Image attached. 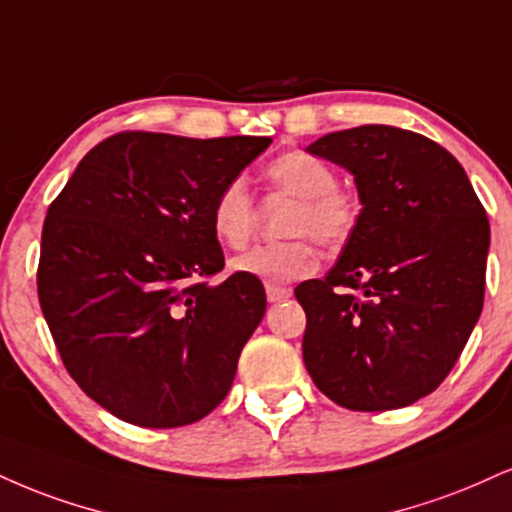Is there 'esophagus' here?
<instances>
[{"mask_svg":"<svg viewBox=\"0 0 512 512\" xmlns=\"http://www.w3.org/2000/svg\"><path fill=\"white\" fill-rule=\"evenodd\" d=\"M291 288H281V286H272V283H267V300L269 303H281V300L291 298Z\"/></svg>","mask_w":512,"mask_h":512,"instance_id":"34e87169","label":"esophagus"}]
</instances>
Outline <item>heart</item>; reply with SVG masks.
Masks as SVG:
<instances>
[{
  "label": "heart",
  "instance_id": "heart-1",
  "mask_svg": "<svg viewBox=\"0 0 512 512\" xmlns=\"http://www.w3.org/2000/svg\"><path fill=\"white\" fill-rule=\"evenodd\" d=\"M267 178L279 193L295 197L286 233L293 238L281 243H262L233 257V269L264 283H291L317 269V250L310 238L324 248H338L350 238L357 224L353 197L343 193L336 169L324 159L288 152L267 169ZM209 224L219 243L229 248L245 245L255 231L257 209L248 183L231 178L214 195Z\"/></svg>",
  "mask_w": 512,
  "mask_h": 512
}]
</instances>
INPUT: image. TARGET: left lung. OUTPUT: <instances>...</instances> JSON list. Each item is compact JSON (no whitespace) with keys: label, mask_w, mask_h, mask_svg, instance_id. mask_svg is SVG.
<instances>
[{"label":"left lung","mask_w":512,"mask_h":512,"mask_svg":"<svg viewBox=\"0 0 512 512\" xmlns=\"http://www.w3.org/2000/svg\"><path fill=\"white\" fill-rule=\"evenodd\" d=\"M355 176L362 212L324 279L295 288L326 398L381 412L448 377L482 315L489 219L463 166L420 133L348 128L307 147Z\"/></svg>","instance_id":"obj_1"}]
</instances>
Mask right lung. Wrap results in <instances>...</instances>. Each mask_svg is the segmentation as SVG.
Wrapping results in <instances>:
<instances>
[{
	"label": "right lung",
	"mask_w": 512,
	"mask_h": 512,
	"mask_svg": "<svg viewBox=\"0 0 512 512\" xmlns=\"http://www.w3.org/2000/svg\"><path fill=\"white\" fill-rule=\"evenodd\" d=\"M272 138L123 131L80 159L42 226L38 298L66 372L123 422L193 424L229 393L267 310L224 269L209 207Z\"/></svg>",
	"instance_id": "obj_1"
}]
</instances>
